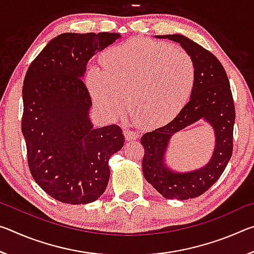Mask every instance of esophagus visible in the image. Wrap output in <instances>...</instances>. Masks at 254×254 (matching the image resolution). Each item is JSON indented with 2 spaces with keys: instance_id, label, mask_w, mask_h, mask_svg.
<instances>
[{
  "instance_id": "1",
  "label": "esophagus",
  "mask_w": 254,
  "mask_h": 254,
  "mask_svg": "<svg viewBox=\"0 0 254 254\" xmlns=\"http://www.w3.org/2000/svg\"><path fill=\"white\" fill-rule=\"evenodd\" d=\"M123 133H124V136H126V139L128 141L136 140L137 137H139V133L132 131V130H130V128H124Z\"/></svg>"
}]
</instances>
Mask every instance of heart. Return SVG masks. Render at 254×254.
<instances>
[{"label": "heart", "instance_id": "obj_1", "mask_svg": "<svg viewBox=\"0 0 254 254\" xmlns=\"http://www.w3.org/2000/svg\"><path fill=\"white\" fill-rule=\"evenodd\" d=\"M103 70L93 67L86 86L97 110L118 119L127 106L135 122L156 127L169 122L186 104L194 89L196 70L186 51L163 42L135 38L107 49Z\"/></svg>", "mask_w": 254, "mask_h": 254}]
</instances>
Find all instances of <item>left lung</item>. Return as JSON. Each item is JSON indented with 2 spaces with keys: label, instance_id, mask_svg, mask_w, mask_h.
Here are the masks:
<instances>
[{
  "label": "left lung",
  "instance_id": "left-lung-1",
  "mask_svg": "<svg viewBox=\"0 0 254 254\" xmlns=\"http://www.w3.org/2000/svg\"><path fill=\"white\" fill-rule=\"evenodd\" d=\"M178 42L192 58L196 70L190 100L177 117L165 127L141 137L144 148L142 169L145 180L165 198L189 199L198 197L221 177L233 152L235 107L226 71L215 56L182 34L156 36ZM200 118L214 128L215 148L207 165L189 173H176L164 162L170 137Z\"/></svg>",
  "mask_w": 254,
  "mask_h": 254
}]
</instances>
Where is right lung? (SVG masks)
Instances as JSON below:
<instances>
[{
  "instance_id": "add662e5",
  "label": "right lung",
  "mask_w": 254,
  "mask_h": 254,
  "mask_svg": "<svg viewBox=\"0 0 254 254\" xmlns=\"http://www.w3.org/2000/svg\"><path fill=\"white\" fill-rule=\"evenodd\" d=\"M120 33H63L34 58L22 88L21 128L33 179L53 198L88 204L105 191L109 159L124 144L117 124L93 128L92 100L83 81L94 55Z\"/></svg>"
}]
</instances>
